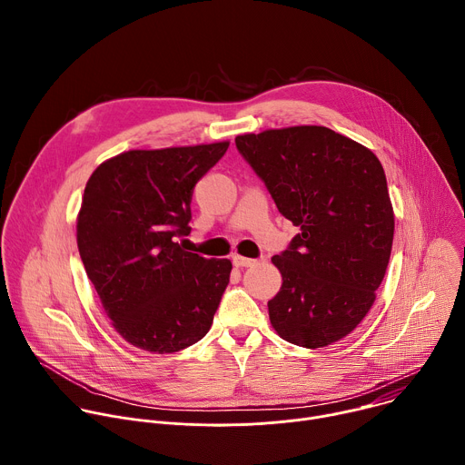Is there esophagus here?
<instances>
[{"instance_id":"1","label":"esophagus","mask_w":465,"mask_h":465,"mask_svg":"<svg viewBox=\"0 0 465 465\" xmlns=\"http://www.w3.org/2000/svg\"><path fill=\"white\" fill-rule=\"evenodd\" d=\"M232 261H233V264L235 267H253V264L257 262V259H250V257H242V255H233L232 257Z\"/></svg>"}]
</instances>
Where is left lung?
Segmentation results:
<instances>
[{
  "label": "left lung",
  "mask_w": 465,
  "mask_h": 465,
  "mask_svg": "<svg viewBox=\"0 0 465 465\" xmlns=\"http://www.w3.org/2000/svg\"><path fill=\"white\" fill-rule=\"evenodd\" d=\"M235 145L280 213L300 226L272 257L283 278L269 302L272 327L309 350L344 339L371 309L390 261L393 210L381 162L316 124L242 134Z\"/></svg>",
  "instance_id": "1"
}]
</instances>
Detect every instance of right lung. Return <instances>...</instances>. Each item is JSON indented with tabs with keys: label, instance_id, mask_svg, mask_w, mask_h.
I'll list each match as a JSON object with an SVG mask.
<instances>
[{
	"label": "right lung",
	"instance_id": "1",
	"mask_svg": "<svg viewBox=\"0 0 465 465\" xmlns=\"http://www.w3.org/2000/svg\"><path fill=\"white\" fill-rule=\"evenodd\" d=\"M230 142L128 151L90 176L77 246L106 316L132 346L174 353L201 341L230 283L232 261L185 252L191 196Z\"/></svg>",
	"mask_w": 465,
	"mask_h": 465
}]
</instances>
